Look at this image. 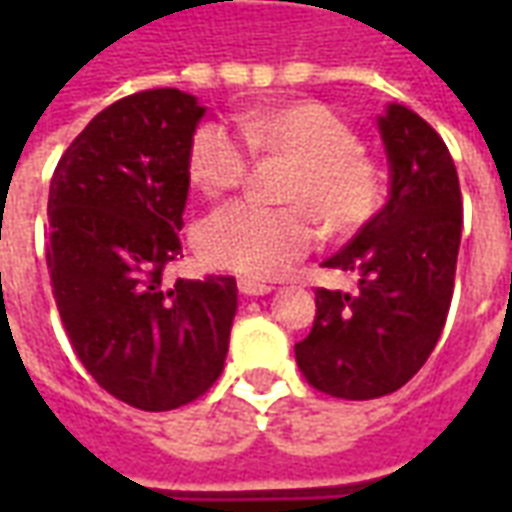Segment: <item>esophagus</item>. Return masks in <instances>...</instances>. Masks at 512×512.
<instances>
[{
	"mask_svg": "<svg viewBox=\"0 0 512 512\" xmlns=\"http://www.w3.org/2000/svg\"><path fill=\"white\" fill-rule=\"evenodd\" d=\"M238 290L244 293V296H266V293H271V285H266V282H257V279H246L241 277L238 279Z\"/></svg>",
	"mask_w": 512,
	"mask_h": 512,
	"instance_id": "34e87169",
	"label": "esophagus"
}]
</instances>
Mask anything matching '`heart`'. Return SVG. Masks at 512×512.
<instances>
[{
	"label": "heart",
	"instance_id": "heart-1",
	"mask_svg": "<svg viewBox=\"0 0 512 512\" xmlns=\"http://www.w3.org/2000/svg\"><path fill=\"white\" fill-rule=\"evenodd\" d=\"M238 131L208 120L191 134L189 180L205 197L238 189L257 156L293 161L282 208L238 200L213 211L200 230L208 263L244 277L274 279L307 257L321 238L316 208L332 230H356L373 219L384 200V172L359 150L354 128L318 101L244 112ZM247 145L244 146L243 142Z\"/></svg>",
	"mask_w": 512,
	"mask_h": 512
}]
</instances>
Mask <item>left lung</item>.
<instances>
[{
    "label": "left lung",
    "mask_w": 512,
    "mask_h": 512,
    "mask_svg": "<svg viewBox=\"0 0 512 512\" xmlns=\"http://www.w3.org/2000/svg\"><path fill=\"white\" fill-rule=\"evenodd\" d=\"M389 200L323 268L354 271L359 290H315L312 332L296 362L318 392L373 400L417 376L450 312L461 246V183L444 139L406 106L378 117Z\"/></svg>",
    "instance_id": "1"
}]
</instances>
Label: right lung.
I'll return each instance as SVG.
<instances>
[{"instance_id": "add662e5", "label": "right lung", "mask_w": 512, "mask_h": 512, "mask_svg": "<svg viewBox=\"0 0 512 512\" xmlns=\"http://www.w3.org/2000/svg\"><path fill=\"white\" fill-rule=\"evenodd\" d=\"M202 115L175 87L120 98L51 178L46 263L62 326L98 386L142 411L211 389L238 307L233 277L164 282L180 257L186 156Z\"/></svg>"}]
</instances>
